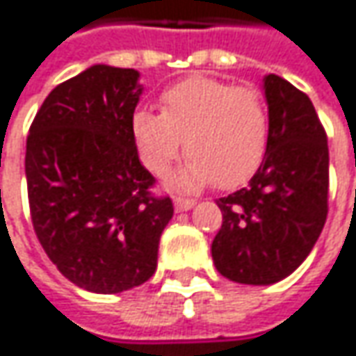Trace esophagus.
I'll return each instance as SVG.
<instances>
[{
	"instance_id": "obj_1",
	"label": "esophagus",
	"mask_w": 356,
	"mask_h": 356,
	"mask_svg": "<svg viewBox=\"0 0 356 356\" xmlns=\"http://www.w3.org/2000/svg\"><path fill=\"white\" fill-rule=\"evenodd\" d=\"M195 199H187V197H177L175 199V209L177 211H187V209H191V207H195Z\"/></svg>"
}]
</instances>
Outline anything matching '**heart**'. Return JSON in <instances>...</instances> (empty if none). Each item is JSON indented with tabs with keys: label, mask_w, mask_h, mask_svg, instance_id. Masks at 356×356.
I'll return each instance as SVG.
<instances>
[{
	"label": "heart",
	"mask_w": 356,
	"mask_h": 356,
	"mask_svg": "<svg viewBox=\"0 0 356 356\" xmlns=\"http://www.w3.org/2000/svg\"><path fill=\"white\" fill-rule=\"evenodd\" d=\"M133 138L143 165L165 175L183 140L189 161L173 183L181 189L238 187L252 177L268 151L270 113L258 88L191 76L161 95V113L140 108Z\"/></svg>",
	"instance_id": "1"
}]
</instances>
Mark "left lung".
<instances>
[{
  "mask_svg": "<svg viewBox=\"0 0 356 356\" xmlns=\"http://www.w3.org/2000/svg\"><path fill=\"white\" fill-rule=\"evenodd\" d=\"M270 140L260 169L218 199L211 258L221 276L266 286L290 276L310 254L328 213V143L310 98L276 74L264 78Z\"/></svg>",
  "mask_w": 356,
  "mask_h": 356,
  "instance_id": "obj_1",
  "label": "left lung"
}]
</instances>
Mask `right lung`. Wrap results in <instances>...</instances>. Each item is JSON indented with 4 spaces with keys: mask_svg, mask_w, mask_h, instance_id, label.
<instances>
[{
    "mask_svg": "<svg viewBox=\"0 0 356 356\" xmlns=\"http://www.w3.org/2000/svg\"><path fill=\"white\" fill-rule=\"evenodd\" d=\"M140 92L133 68L90 66L48 95L26 143L33 232L56 268L96 294L147 282L173 218L136 153Z\"/></svg>",
    "mask_w": 356,
    "mask_h": 356,
    "instance_id": "1",
    "label": "right lung"
}]
</instances>
